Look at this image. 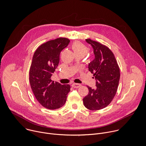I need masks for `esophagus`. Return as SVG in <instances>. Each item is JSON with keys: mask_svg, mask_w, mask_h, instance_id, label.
Listing matches in <instances>:
<instances>
[{"mask_svg": "<svg viewBox=\"0 0 146 146\" xmlns=\"http://www.w3.org/2000/svg\"><path fill=\"white\" fill-rule=\"evenodd\" d=\"M81 86L80 84H78V83H73L72 84V87H74V88H78L80 86Z\"/></svg>", "mask_w": 146, "mask_h": 146, "instance_id": "obj_1", "label": "esophagus"}]
</instances>
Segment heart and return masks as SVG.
Listing matches in <instances>:
<instances>
[{"label": "heart", "mask_w": 146, "mask_h": 146, "mask_svg": "<svg viewBox=\"0 0 146 146\" xmlns=\"http://www.w3.org/2000/svg\"><path fill=\"white\" fill-rule=\"evenodd\" d=\"M71 47L75 56H80L83 57L89 52L88 47L79 41L74 42L72 44Z\"/></svg>", "instance_id": "heart-1"}]
</instances>
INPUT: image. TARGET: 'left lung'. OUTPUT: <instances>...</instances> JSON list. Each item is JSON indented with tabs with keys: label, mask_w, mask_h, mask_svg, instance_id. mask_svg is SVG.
Segmentation results:
<instances>
[{
	"label": "left lung",
	"mask_w": 146,
	"mask_h": 146,
	"mask_svg": "<svg viewBox=\"0 0 146 146\" xmlns=\"http://www.w3.org/2000/svg\"><path fill=\"white\" fill-rule=\"evenodd\" d=\"M95 55L89 64V70L96 79L95 89L87 86L89 93L83 99L84 106L90 110L106 108L112 101L117 92L120 77V68L111 50L106 46L91 39H86Z\"/></svg>",
	"instance_id": "1"
}]
</instances>
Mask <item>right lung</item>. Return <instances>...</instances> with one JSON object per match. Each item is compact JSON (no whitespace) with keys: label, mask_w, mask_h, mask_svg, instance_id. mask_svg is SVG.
<instances>
[{"label":"right lung","mask_w":146,"mask_h":146,"mask_svg":"<svg viewBox=\"0 0 146 146\" xmlns=\"http://www.w3.org/2000/svg\"><path fill=\"white\" fill-rule=\"evenodd\" d=\"M70 40L60 37L41 44L35 51L29 70V81L33 94L44 108L56 109L66 103L69 84H61L50 79L59 64L60 53Z\"/></svg>","instance_id":"1"}]
</instances>
